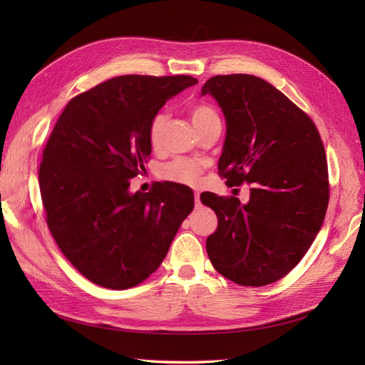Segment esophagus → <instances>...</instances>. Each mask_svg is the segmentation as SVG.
<instances>
[{"label":"esophagus","instance_id":"34e87169","mask_svg":"<svg viewBox=\"0 0 365 365\" xmlns=\"http://www.w3.org/2000/svg\"><path fill=\"white\" fill-rule=\"evenodd\" d=\"M195 205L196 207H201V196H200V193H195Z\"/></svg>","mask_w":365,"mask_h":365}]
</instances>
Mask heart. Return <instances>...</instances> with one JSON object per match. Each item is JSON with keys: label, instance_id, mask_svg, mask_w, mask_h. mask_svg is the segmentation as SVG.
<instances>
[{"label": "heart", "instance_id": "heart-1", "mask_svg": "<svg viewBox=\"0 0 365 365\" xmlns=\"http://www.w3.org/2000/svg\"><path fill=\"white\" fill-rule=\"evenodd\" d=\"M219 120L217 114L213 108L207 105H196L192 108V121L195 128H200L210 121ZM168 123V115L157 114L153 117L150 128H149V145L153 150H158L163 145L164 126ZM202 172V165L196 161L190 160H175L163 168V178L172 182H180L187 185H195L200 181V175Z\"/></svg>", "mask_w": 365, "mask_h": 365}]
</instances>
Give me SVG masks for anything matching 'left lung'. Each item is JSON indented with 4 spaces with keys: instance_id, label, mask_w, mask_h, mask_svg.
Returning <instances> with one entry per match:
<instances>
[{
    "instance_id": "obj_1",
    "label": "left lung",
    "mask_w": 365,
    "mask_h": 365,
    "mask_svg": "<svg viewBox=\"0 0 365 365\" xmlns=\"http://www.w3.org/2000/svg\"><path fill=\"white\" fill-rule=\"evenodd\" d=\"M201 94L222 109L227 134L219 175L227 185L251 184L250 201L201 195L217 216L207 254L217 272L242 286L284 277L311 248L329 204L322 137L307 114L267 81L215 76Z\"/></svg>"
}]
</instances>
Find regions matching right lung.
Wrapping results in <instances>:
<instances>
[{
    "label": "right lung",
    "instance_id": "obj_1",
    "mask_svg": "<svg viewBox=\"0 0 365 365\" xmlns=\"http://www.w3.org/2000/svg\"><path fill=\"white\" fill-rule=\"evenodd\" d=\"M196 83L192 76H118L62 111L42 153L39 189L54 240L90 282L120 291L146 280L193 210L187 185L130 193L129 180L152 152L153 117Z\"/></svg>",
    "mask_w": 365,
    "mask_h": 365
}]
</instances>
